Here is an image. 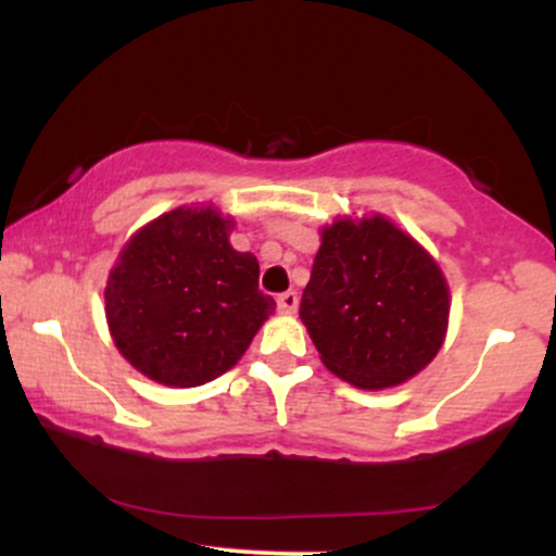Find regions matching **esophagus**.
<instances>
[{"mask_svg": "<svg viewBox=\"0 0 556 556\" xmlns=\"http://www.w3.org/2000/svg\"><path fill=\"white\" fill-rule=\"evenodd\" d=\"M277 308H279V314H295V308H298V292H295V290L282 292V295L277 298Z\"/></svg>", "mask_w": 556, "mask_h": 556, "instance_id": "1", "label": "esophagus"}]
</instances>
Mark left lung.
Returning a JSON list of instances; mask_svg holds the SVG:
<instances>
[{"label":"left lung","mask_w":556,"mask_h":556,"mask_svg":"<svg viewBox=\"0 0 556 556\" xmlns=\"http://www.w3.org/2000/svg\"><path fill=\"white\" fill-rule=\"evenodd\" d=\"M300 318L324 366L361 389H387L424 371L450 318L444 274L384 216L324 227Z\"/></svg>","instance_id":"8db88e82"}]
</instances>
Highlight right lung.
Masks as SVG:
<instances>
[{
  "label": "right lung",
  "mask_w": 556,
  "mask_h": 556,
  "mask_svg": "<svg viewBox=\"0 0 556 556\" xmlns=\"http://www.w3.org/2000/svg\"><path fill=\"white\" fill-rule=\"evenodd\" d=\"M232 219L182 206L138 229L106 279V321L119 353L167 387H201L242 358L274 298L258 261L229 245Z\"/></svg>",
  "instance_id": "1"
}]
</instances>
